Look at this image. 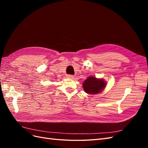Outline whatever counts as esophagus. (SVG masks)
Segmentation results:
<instances>
[{"mask_svg": "<svg viewBox=\"0 0 148 148\" xmlns=\"http://www.w3.org/2000/svg\"><path fill=\"white\" fill-rule=\"evenodd\" d=\"M66 77L69 78H73L74 76L73 75H66Z\"/></svg>", "mask_w": 148, "mask_h": 148, "instance_id": "34e87169", "label": "esophagus"}]
</instances>
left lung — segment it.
<instances>
[{
  "mask_svg": "<svg viewBox=\"0 0 148 148\" xmlns=\"http://www.w3.org/2000/svg\"><path fill=\"white\" fill-rule=\"evenodd\" d=\"M83 86L84 91L88 94H97L104 89L106 83L102 79L90 77L84 82Z\"/></svg>",
  "mask_w": 148,
  "mask_h": 148,
  "instance_id": "obj_1",
  "label": "left lung"
}]
</instances>
